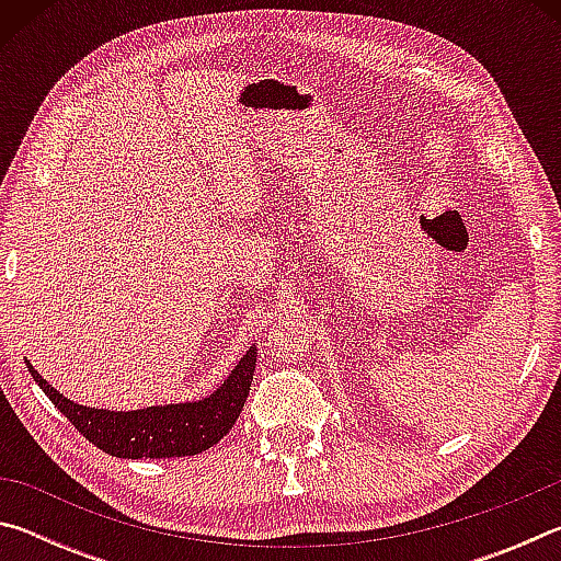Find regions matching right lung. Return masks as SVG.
I'll list each match as a JSON object with an SVG mask.
<instances>
[{
  "mask_svg": "<svg viewBox=\"0 0 561 561\" xmlns=\"http://www.w3.org/2000/svg\"><path fill=\"white\" fill-rule=\"evenodd\" d=\"M26 366L49 401L99 450L130 460L185 458V455L213 448L230 433L250 396L254 366H257V346L247 348L225 383L203 401L148 405L140 411H103V408L79 405L46 383L30 360Z\"/></svg>",
  "mask_w": 561,
  "mask_h": 561,
  "instance_id": "1",
  "label": "right lung"
}]
</instances>
